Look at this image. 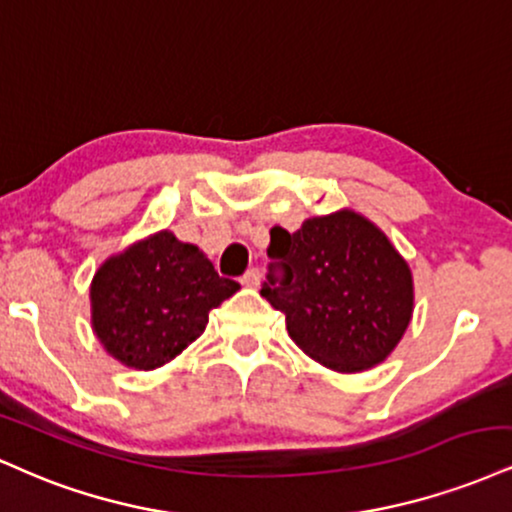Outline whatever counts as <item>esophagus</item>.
<instances>
[{
    "instance_id": "34e87169",
    "label": "esophagus",
    "mask_w": 512,
    "mask_h": 512,
    "mask_svg": "<svg viewBox=\"0 0 512 512\" xmlns=\"http://www.w3.org/2000/svg\"><path fill=\"white\" fill-rule=\"evenodd\" d=\"M258 282H261V270H258V268H249L242 275V285L244 287H258Z\"/></svg>"
}]
</instances>
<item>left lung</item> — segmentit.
<instances>
[{
	"label": "left lung",
	"mask_w": 512,
	"mask_h": 512,
	"mask_svg": "<svg viewBox=\"0 0 512 512\" xmlns=\"http://www.w3.org/2000/svg\"><path fill=\"white\" fill-rule=\"evenodd\" d=\"M261 297L285 314L304 354L338 374H359L398 347L412 321L414 280L393 242L350 208L316 215L297 232L270 230Z\"/></svg>",
	"instance_id": "8db88e82"
}]
</instances>
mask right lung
Instances as JSON below:
<instances>
[{
	"label": "right lung",
	"mask_w": 512,
	"mask_h": 512,
	"mask_svg": "<svg viewBox=\"0 0 512 512\" xmlns=\"http://www.w3.org/2000/svg\"><path fill=\"white\" fill-rule=\"evenodd\" d=\"M237 290L239 282L220 278L198 246L160 230L95 270L90 323L119 364L153 371L201 338L210 309Z\"/></svg>",
	"instance_id": "right-lung-1"
}]
</instances>
